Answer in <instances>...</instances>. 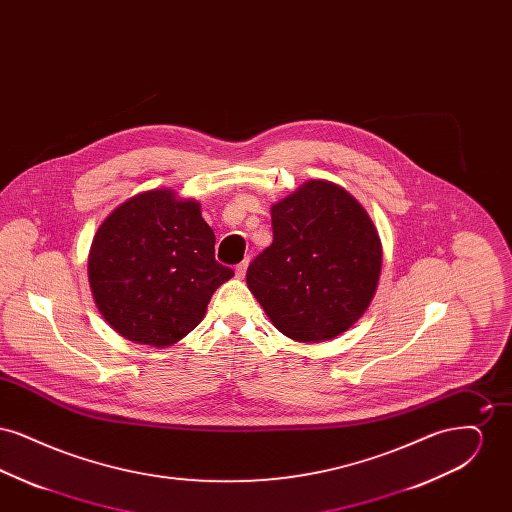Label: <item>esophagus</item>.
I'll return each mask as SVG.
<instances>
[{
	"label": "esophagus",
	"instance_id": "34e87169",
	"mask_svg": "<svg viewBox=\"0 0 512 512\" xmlns=\"http://www.w3.org/2000/svg\"><path fill=\"white\" fill-rule=\"evenodd\" d=\"M245 270H247V261H242L240 265H236V276H238V278H244Z\"/></svg>",
	"mask_w": 512,
	"mask_h": 512
}]
</instances>
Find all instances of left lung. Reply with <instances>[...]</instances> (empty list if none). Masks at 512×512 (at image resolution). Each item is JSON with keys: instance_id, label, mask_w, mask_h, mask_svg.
<instances>
[{"instance_id": "8db88e82", "label": "left lung", "mask_w": 512, "mask_h": 512, "mask_svg": "<svg viewBox=\"0 0 512 512\" xmlns=\"http://www.w3.org/2000/svg\"><path fill=\"white\" fill-rule=\"evenodd\" d=\"M274 240L247 268V286L272 324L303 343L351 328L378 288L382 244L361 203L309 180L270 209Z\"/></svg>"}]
</instances>
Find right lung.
Wrapping results in <instances>:
<instances>
[{
	"mask_svg": "<svg viewBox=\"0 0 512 512\" xmlns=\"http://www.w3.org/2000/svg\"><path fill=\"white\" fill-rule=\"evenodd\" d=\"M234 276L194 199L149 190L119 205L94 236L88 278L103 318L126 340L167 347L190 334Z\"/></svg>",
	"mask_w": 512,
	"mask_h": 512,
	"instance_id": "add662e5",
	"label": "right lung"
}]
</instances>
